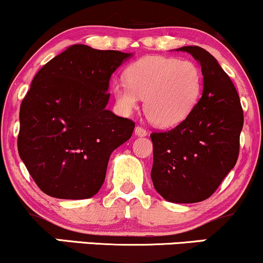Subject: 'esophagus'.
Listing matches in <instances>:
<instances>
[{
	"label": "esophagus",
	"mask_w": 263,
	"mask_h": 263,
	"mask_svg": "<svg viewBox=\"0 0 263 263\" xmlns=\"http://www.w3.org/2000/svg\"><path fill=\"white\" fill-rule=\"evenodd\" d=\"M135 134L137 136H141V137H144V136H147V129L142 127V126H137L135 128Z\"/></svg>",
	"instance_id": "esophagus-1"
}]
</instances>
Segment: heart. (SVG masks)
<instances>
[{
    "label": "heart",
    "instance_id": "obj_1",
    "mask_svg": "<svg viewBox=\"0 0 263 263\" xmlns=\"http://www.w3.org/2000/svg\"><path fill=\"white\" fill-rule=\"evenodd\" d=\"M126 81L114 85L117 104L125 112L144 99V114L151 122L170 127L192 112L203 90V74L194 62L151 55L132 63Z\"/></svg>",
    "mask_w": 263,
    "mask_h": 263
}]
</instances>
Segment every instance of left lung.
Listing matches in <instances>:
<instances>
[{"label":"left lung","mask_w":263,"mask_h":263,"mask_svg":"<svg viewBox=\"0 0 263 263\" xmlns=\"http://www.w3.org/2000/svg\"><path fill=\"white\" fill-rule=\"evenodd\" d=\"M200 63L203 95L176 127L152 132L153 185L172 203H198L215 193L236 164L243 111L229 75L209 52L179 48Z\"/></svg>","instance_id":"left-lung-1"}]
</instances>
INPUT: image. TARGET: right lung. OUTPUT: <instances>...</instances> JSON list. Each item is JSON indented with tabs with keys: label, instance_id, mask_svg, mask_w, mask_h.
Returning <instances> with one entry per match:
<instances>
[{
	"label": "right lung",
	"instance_id": "add662e5",
	"mask_svg": "<svg viewBox=\"0 0 263 263\" xmlns=\"http://www.w3.org/2000/svg\"><path fill=\"white\" fill-rule=\"evenodd\" d=\"M131 54L84 44L42 66L22 100L17 147L38 188L59 199L95 195L135 122L106 105L111 74Z\"/></svg>",
	"mask_w": 263,
	"mask_h": 263
}]
</instances>
